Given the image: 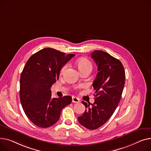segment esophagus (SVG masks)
I'll return each instance as SVG.
<instances>
[{
  "label": "esophagus",
  "instance_id": "34e87169",
  "mask_svg": "<svg viewBox=\"0 0 151 151\" xmlns=\"http://www.w3.org/2000/svg\"><path fill=\"white\" fill-rule=\"evenodd\" d=\"M72 102L75 103H80V99L77 97L73 96L72 97Z\"/></svg>",
  "mask_w": 151,
  "mask_h": 151
}]
</instances>
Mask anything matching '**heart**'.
I'll return each mask as SVG.
<instances>
[{"mask_svg": "<svg viewBox=\"0 0 151 151\" xmlns=\"http://www.w3.org/2000/svg\"><path fill=\"white\" fill-rule=\"evenodd\" d=\"M77 65L80 70V72L83 71L84 70H86L87 68H92V63H90L88 59L86 58H80L77 61ZM68 67V64L66 63L61 68V73H63L67 68ZM80 87V86H79Z\"/></svg>", "mask_w": 151, "mask_h": 151, "instance_id": "obj_1", "label": "heart"}]
</instances>
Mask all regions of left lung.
<instances>
[{"label": "left lung", "mask_w": 151, "mask_h": 151, "mask_svg": "<svg viewBox=\"0 0 151 151\" xmlns=\"http://www.w3.org/2000/svg\"><path fill=\"white\" fill-rule=\"evenodd\" d=\"M90 55L98 72L92 84L95 102L82 101L87 109L78 119L86 128L94 130L105 124L114 113L123 93L125 72L122 63L106 52L95 50Z\"/></svg>", "instance_id": "left-lung-1"}]
</instances>
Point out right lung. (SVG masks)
Masks as SVG:
<instances>
[{
    "label": "right lung",
    "instance_id": "1",
    "mask_svg": "<svg viewBox=\"0 0 151 151\" xmlns=\"http://www.w3.org/2000/svg\"><path fill=\"white\" fill-rule=\"evenodd\" d=\"M74 56L45 48L27 61L20 79V99L25 114L37 126L55 124L62 109L71 103L70 96L52 99L50 88L59 79L61 67Z\"/></svg>",
    "mask_w": 151,
    "mask_h": 151
}]
</instances>
